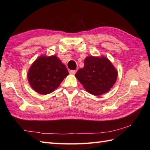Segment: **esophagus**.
Returning a JSON list of instances; mask_svg holds the SVG:
<instances>
[{
	"label": "esophagus",
	"instance_id": "1",
	"mask_svg": "<svg viewBox=\"0 0 150 150\" xmlns=\"http://www.w3.org/2000/svg\"><path fill=\"white\" fill-rule=\"evenodd\" d=\"M76 72H77V71H76V70H70V71H69L70 74H73V75L75 74Z\"/></svg>",
	"mask_w": 150,
	"mask_h": 150
}]
</instances>
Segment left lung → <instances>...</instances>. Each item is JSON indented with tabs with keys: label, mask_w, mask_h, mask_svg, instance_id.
Instances as JSON below:
<instances>
[{
	"label": "left lung",
	"mask_w": 150,
	"mask_h": 150,
	"mask_svg": "<svg viewBox=\"0 0 150 150\" xmlns=\"http://www.w3.org/2000/svg\"><path fill=\"white\" fill-rule=\"evenodd\" d=\"M117 71L104 57H88L84 66L76 73L75 77L88 93L100 95L107 92L115 83Z\"/></svg>",
	"instance_id": "1"
}]
</instances>
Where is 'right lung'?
<instances>
[{"instance_id": "add662e5", "label": "right lung", "mask_w": 150, "mask_h": 150, "mask_svg": "<svg viewBox=\"0 0 150 150\" xmlns=\"http://www.w3.org/2000/svg\"><path fill=\"white\" fill-rule=\"evenodd\" d=\"M68 75L66 66L57 56H41L30 67L28 78L35 91L46 95L55 90Z\"/></svg>"}]
</instances>
